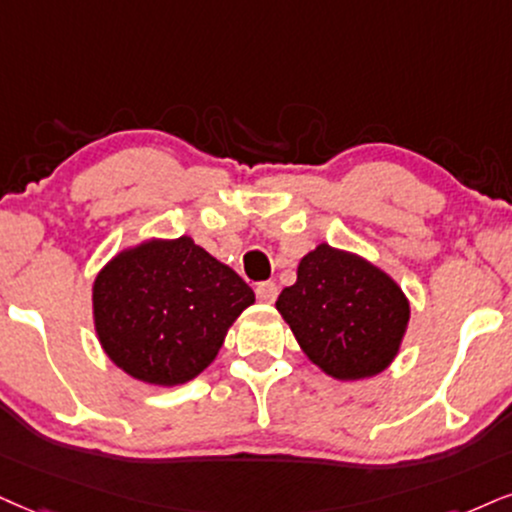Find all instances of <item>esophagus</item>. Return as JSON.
<instances>
[{"label": "esophagus", "instance_id": "1", "mask_svg": "<svg viewBox=\"0 0 512 512\" xmlns=\"http://www.w3.org/2000/svg\"><path fill=\"white\" fill-rule=\"evenodd\" d=\"M256 296L258 301H263V304H273L277 299V285L275 282H261V285L256 287Z\"/></svg>", "mask_w": 512, "mask_h": 512}]
</instances>
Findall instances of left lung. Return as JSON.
Masks as SVG:
<instances>
[{"label": "left lung", "instance_id": "1", "mask_svg": "<svg viewBox=\"0 0 512 512\" xmlns=\"http://www.w3.org/2000/svg\"><path fill=\"white\" fill-rule=\"evenodd\" d=\"M277 313L308 361L339 382L380 375L399 356L410 301L399 282L361 254L318 244L282 289Z\"/></svg>", "mask_w": 512, "mask_h": 512}]
</instances>
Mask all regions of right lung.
<instances>
[{
    "label": "right lung",
    "instance_id": "1",
    "mask_svg": "<svg viewBox=\"0 0 512 512\" xmlns=\"http://www.w3.org/2000/svg\"><path fill=\"white\" fill-rule=\"evenodd\" d=\"M256 301L235 270L189 235L118 251L92 285V320L109 361L132 380L178 387L216 361L227 330Z\"/></svg>",
    "mask_w": 512,
    "mask_h": 512
}]
</instances>
